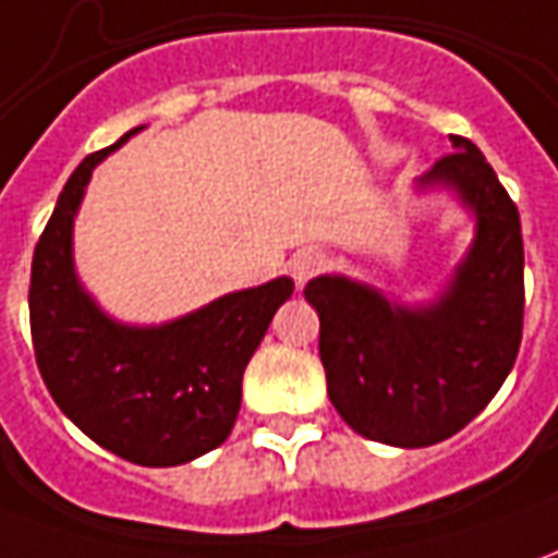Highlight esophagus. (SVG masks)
Masks as SVG:
<instances>
[{
  "mask_svg": "<svg viewBox=\"0 0 558 558\" xmlns=\"http://www.w3.org/2000/svg\"><path fill=\"white\" fill-rule=\"evenodd\" d=\"M324 265H327V256H324L320 250L305 247V250H299V253H293V256H290V263H287V271H290V278H293L295 283L302 287V283H305L308 278H314V275H317V271H320Z\"/></svg>",
  "mask_w": 558,
  "mask_h": 558,
  "instance_id": "1",
  "label": "esophagus"
}]
</instances>
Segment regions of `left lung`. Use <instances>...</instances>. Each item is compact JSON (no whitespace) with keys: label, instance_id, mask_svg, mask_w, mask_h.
<instances>
[{"label":"left lung","instance_id":"8db88e82","mask_svg":"<svg viewBox=\"0 0 558 558\" xmlns=\"http://www.w3.org/2000/svg\"><path fill=\"white\" fill-rule=\"evenodd\" d=\"M452 155L415 180L449 189L473 216V241L442 293L403 305L369 283L320 275L308 299L320 317V363L336 412L360 437L400 449L442 442L498 393L522 342V226L486 155L449 136Z\"/></svg>","mask_w":558,"mask_h":558}]
</instances>
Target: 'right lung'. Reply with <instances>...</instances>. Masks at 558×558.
<instances>
[{"mask_svg": "<svg viewBox=\"0 0 558 558\" xmlns=\"http://www.w3.org/2000/svg\"><path fill=\"white\" fill-rule=\"evenodd\" d=\"M140 131L88 155L63 185L33 253L29 329L41 378L82 434L140 468H177L231 434L244 369L293 280L219 295L158 327L109 317L75 275L72 226L94 168Z\"/></svg>", "mask_w": 558, "mask_h": 558, "instance_id": "add662e5", "label": "right lung"}]
</instances>
